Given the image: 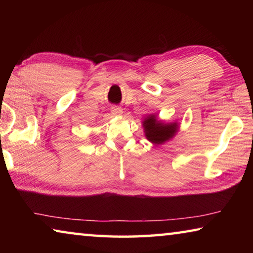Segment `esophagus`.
Segmentation results:
<instances>
[{
	"instance_id": "obj_1",
	"label": "esophagus",
	"mask_w": 253,
	"mask_h": 253,
	"mask_svg": "<svg viewBox=\"0 0 253 253\" xmlns=\"http://www.w3.org/2000/svg\"><path fill=\"white\" fill-rule=\"evenodd\" d=\"M111 111H113L114 115H122L123 114V109L118 106H113L111 107Z\"/></svg>"
}]
</instances>
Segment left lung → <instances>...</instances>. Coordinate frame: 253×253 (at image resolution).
I'll return each instance as SVG.
<instances>
[{
	"mask_svg": "<svg viewBox=\"0 0 253 253\" xmlns=\"http://www.w3.org/2000/svg\"><path fill=\"white\" fill-rule=\"evenodd\" d=\"M144 132L149 142L160 145L173 138L178 130L177 123H164L155 115H149L143 122Z\"/></svg>",
	"mask_w": 253,
	"mask_h": 253,
	"instance_id": "8db88e82",
	"label": "left lung"
}]
</instances>
